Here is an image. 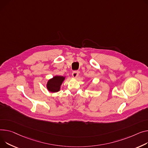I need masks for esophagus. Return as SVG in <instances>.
<instances>
[{"instance_id":"esophagus-1","label":"esophagus","mask_w":148,"mask_h":148,"mask_svg":"<svg viewBox=\"0 0 148 148\" xmlns=\"http://www.w3.org/2000/svg\"><path fill=\"white\" fill-rule=\"evenodd\" d=\"M72 75L74 78H76L78 75V72L77 71H73V73H72Z\"/></svg>"}]
</instances>
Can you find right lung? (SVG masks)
<instances>
[{
    "instance_id": "add662e5",
    "label": "right lung",
    "mask_w": 148,
    "mask_h": 148,
    "mask_svg": "<svg viewBox=\"0 0 148 148\" xmlns=\"http://www.w3.org/2000/svg\"><path fill=\"white\" fill-rule=\"evenodd\" d=\"M66 77L61 75H55L53 78L49 79L46 83L47 90L51 93H56L60 90L61 86L64 80H65Z\"/></svg>"
}]
</instances>
